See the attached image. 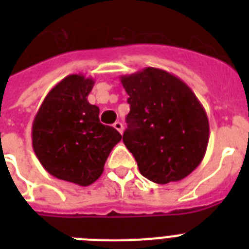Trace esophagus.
Returning <instances> with one entry per match:
<instances>
[{
  "instance_id": "esophagus-1",
  "label": "esophagus",
  "mask_w": 249,
  "mask_h": 249,
  "mask_svg": "<svg viewBox=\"0 0 249 249\" xmlns=\"http://www.w3.org/2000/svg\"><path fill=\"white\" fill-rule=\"evenodd\" d=\"M113 127L116 129H117L118 132H120V133H122V131H123V124L121 122H116V123H113Z\"/></svg>"
}]
</instances>
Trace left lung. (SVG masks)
<instances>
[{
  "label": "left lung",
  "instance_id": "obj_1",
  "mask_svg": "<svg viewBox=\"0 0 249 249\" xmlns=\"http://www.w3.org/2000/svg\"><path fill=\"white\" fill-rule=\"evenodd\" d=\"M120 78L129 103L123 143L141 175L158 184L186 178L202 162L210 140L202 103L181 78L160 68Z\"/></svg>",
  "mask_w": 249,
  "mask_h": 249
}]
</instances>
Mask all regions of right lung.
<instances>
[{
	"label": "right lung",
	"mask_w": 249,
	"mask_h": 249,
	"mask_svg": "<svg viewBox=\"0 0 249 249\" xmlns=\"http://www.w3.org/2000/svg\"><path fill=\"white\" fill-rule=\"evenodd\" d=\"M93 78L70 74L51 89L32 123V147L51 176L89 186L103 173L122 136L100 122V108L87 101Z\"/></svg>",
	"instance_id": "obj_1"
}]
</instances>
